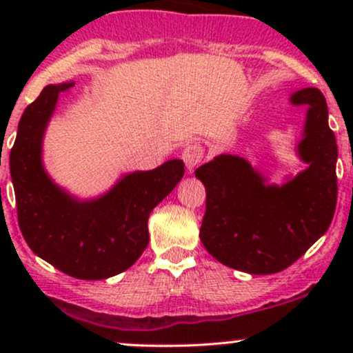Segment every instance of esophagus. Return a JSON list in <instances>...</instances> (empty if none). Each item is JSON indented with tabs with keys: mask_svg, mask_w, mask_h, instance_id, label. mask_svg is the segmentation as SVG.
<instances>
[{
	"mask_svg": "<svg viewBox=\"0 0 353 353\" xmlns=\"http://www.w3.org/2000/svg\"><path fill=\"white\" fill-rule=\"evenodd\" d=\"M202 157H204V148L201 144H189L182 151V161L189 171L202 163Z\"/></svg>",
	"mask_w": 353,
	"mask_h": 353,
	"instance_id": "34e87169",
	"label": "esophagus"
}]
</instances>
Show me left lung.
<instances>
[{
	"label": "left lung",
	"mask_w": 353,
	"mask_h": 353,
	"mask_svg": "<svg viewBox=\"0 0 353 353\" xmlns=\"http://www.w3.org/2000/svg\"><path fill=\"white\" fill-rule=\"evenodd\" d=\"M309 104L305 137L299 144L309 164L292 181L265 185L245 159L222 154L196 169L205 188L201 241L221 264L267 275L292 265L329 229L337 205V143L317 88L292 96Z\"/></svg>",
	"instance_id": "1"
}]
</instances>
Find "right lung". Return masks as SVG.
Returning a JSON list of instances; mask_svg holds the SVG:
<instances>
[{"label": "right lung", "mask_w": 353, "mask_h": 353, "mask_svg": "<svg viewBox=\"0 0 353 353\" xmlns=\"http://www.w3.org/2000/svg\"><path fill=\"white\" fill-rule=\"evenodd\" d=\"M72 86L50 84L24 109L10 154L21 234L36 255L61 272L101 281L129 269L148 247V219L184 176L172 159L125 176L106 196L79 202L51 182L41 164V141L56 101Z\"/></svg>", "instance_id": "obj_1"}]
</instances>
